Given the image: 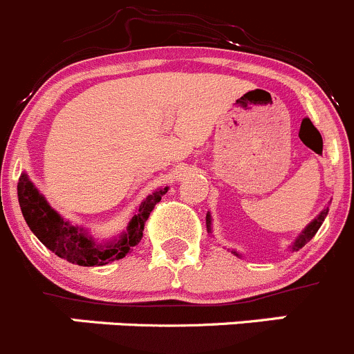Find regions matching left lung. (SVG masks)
<instances>
[{
    "label": "left lung",
    "mask_w": 354,
    "mask_h": 354,
    "mask_svg": "<svg viewBox=\"0 0 354 354\" xmlns=\"http://www.w3.org/2000/svg\"><path fill=\"white\" fill-rule=\"evenodd\" d=\"M326 214H328V207H323L322 213H319L318 216H316L315 220H313V222L309 223V225H307L306 229L302 230V234H300V236L297 237L295 243H293L292 246H290V250H292V252H299L300 248L306 246V244L309 243V241H311L313 237H315V234L318 232V229H319V227H322V223L325 222ZM206 227H207V232H211V214L209 213L206 214ZM232 253L236 257H239V253H237L236 250H232Z\"/></svg>",
    "instance_id": "obj_1"
}]
</instances>
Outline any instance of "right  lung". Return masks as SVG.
I'll use <instances>...</instances> for the list:
<instances>
[{
    "label": "right lung",
    "mask_w": 354,
    "mask_h": 354,
    "mask_svg": "<svg viewBox=\"0 0 354 354\" xmlns=\"http://www.w3.org/2000/svg\"><path fill=\"white\" fill-rule=\"evenodd\" d=\"M166 192L167 187L155 190L141 203L140 209L131 218L127 230L117 241L99 244L82 227L71 225L57 211L52 209L50 204L38 192V188L29 181L28 174L22 173L17 185L19 204L32 234L57 257L84 267L106 266L113 260L124 259L132 246L141 241L145 222Z\"/></svg>",
    "instance_id": "1"
}]
</instances>
